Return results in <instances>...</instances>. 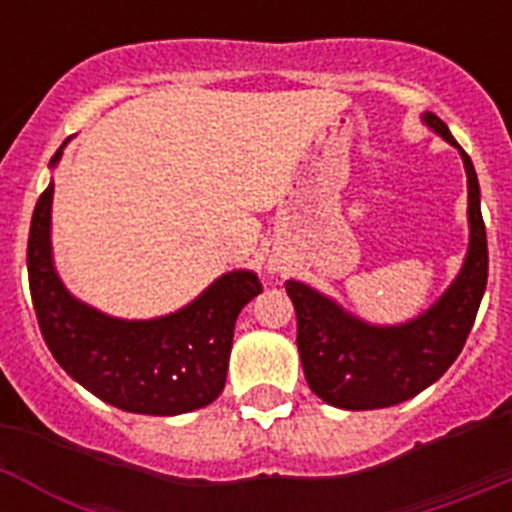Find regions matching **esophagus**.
<instances>
[{"label":"esophagus","instance_id":"1","mask_svg":"<svg viewBox=\"0 0 512 512\" xmlns=\"http://www.w3.org/2000/svg\"><path fill=\"white\" fill-rule=\"evenodd\" d=\"M282 269H284V266H282V261H279V259L269 261V274H282Z\"/></svg>","mask_w":512,"mask_h":512}]
</instances>
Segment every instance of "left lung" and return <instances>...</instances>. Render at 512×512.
Segmentation results:
<instances>
[{
  "label": "left lung",
  "instance_id": "obj_1",
  "mask_svg": "<svg viewBox=\"0 0 512 512\" xmlns=\"http://www.w3.org/2000/svg\"><path fill=\"white\" fill-rule=\"evenodd\" d=\"M425 128L459 148L467 171L469 246L454 282L428 310L397 325H374L343 310L333 297L289 279L297 312V348L310 390L341 410H379L410 400L443 377L461 354L487 287V235L472 158L433 112Z\"/></svg>",
  "mask_w": 512,
  "mask_h": 512
}]
</instances>
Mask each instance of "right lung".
<instances>
[{
    "label": "right lung",
    "instance_id": "right-lung-1",
    "mask_svg": "<svg viewBox=\"0 0 512 512\" xmlns=\"http://www.w3.org/2000/svg\"><path fill=\"white\" fill-rule=\"evenodd\" d=\"M69 143V140H66ZM63 143L51 158L56 169ZM53 179L40 194L27 238V277L40 333L71 379L107 405L138 415H182L225 387L238 312L261 292L251 269H235L169 315L125 320L66 289L53 264Z\"/></svg>",
    "mask_w": 512,
    "mask_h": 512
}]
</instances>
